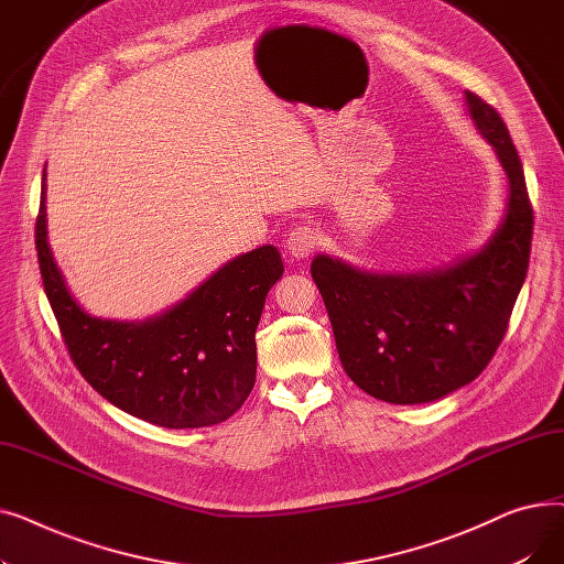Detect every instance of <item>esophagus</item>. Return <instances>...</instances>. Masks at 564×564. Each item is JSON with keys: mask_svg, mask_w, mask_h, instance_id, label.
<instances>
[{"mask_svg": "<svg viewBox=\"0 0 564 564\" xmlns=\"http://www.w3.org/2000/svg\"><path fill=\"white\" fill-rule=\"evenodd\" d=\"M315 247H317V232L311 226L292 228L285 240V249L292 260H306L315 251Z\"/></svg>", "mask_w": 564, "mask_h": 564, "instance_id": "1", "label": "esophagus"}]
</instances>
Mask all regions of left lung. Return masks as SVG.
<instances>
[{
	"mask_svg": "<svg viewBox=\"0 0 564 564\" xmlns=\"http://www.w3.org/2000/svg\"><path fill=\"white\" fill-rule=\"evenodd\" d=\"M464 98L508 175L506 213L485 247L404 274L366 272L324 253L311 262L345 372L391 404L434 402L476 379L508 332L528 272L532 207L519 153L498 111L470 91Z\"/></svg>",
	"mask_w": 564,
	"mask_h": 564,
	"instance_id": "8db88e82",
	"label": "left lung"
}]
</instances>
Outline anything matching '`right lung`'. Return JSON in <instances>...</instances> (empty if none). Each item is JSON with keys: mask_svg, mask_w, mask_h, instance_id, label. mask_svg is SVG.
Instances as JSON below:
<instances>
[{"mask_svg": "<svg viewBox=\"0 0 564 564\" xmlns=\"http://www.w3.org/2000/svg\"><path fill=\"white\" fill-rule=\"evenodd\" d=\"M45 169L36 251L45 294L82 377L113 406L171 430L224 423L256 383V327L283 276L276 247L228 260L183 302L139 322L88 315L47 242Z\"/></svg>", "mask_w": 564, "mask_h": 564, "instance_id": "obj_1", "label": "right lung"}]
</instances>
